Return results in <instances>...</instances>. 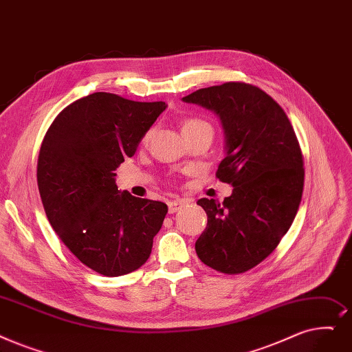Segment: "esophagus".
I'll list each match as a JSON object with an SVG mask.
<instances>
[{
	"label": "esophagus",
	"instance_id": "1",
	"mask_svg": "<svg viewBox=\"0 0 352 352\" xmlns=\"http://www.w3.org/2000/svg\"><path fill=\"white\" fill-rule=\"evenodd\" d=\"M184 206H186V201H182V200H173V201L168 203V211H170V214H174V212L179 211Z\"/></svg>",
	"mask_w": 352,
	"mask_h": 352
}]
</instances>
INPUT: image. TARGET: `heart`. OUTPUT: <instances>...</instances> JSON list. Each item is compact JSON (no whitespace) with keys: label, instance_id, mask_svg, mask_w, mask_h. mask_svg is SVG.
Wrapping results in <instances>:
<instances>
[{"label":"heart","instance_id":"b5f03b06","mask_svg":"<svg viewBox=\"0 0 352 352\" xmlns=\"http://www.w3.org/2000/svg\"><path fill=\"white\" fill-rule=\"evenodd\" d=\"M201 131H207V132H211V133H212L211 125L208 124L207 120H204V119H201V118H188V119H186L184 122H182V135H190V133L201 132ZM152 133H154V131L149 129V131L144 135V140H142L144 144H146V142L151 140Z\"/></svg>","mask_w":352,"mask_h":352}]
</instances>
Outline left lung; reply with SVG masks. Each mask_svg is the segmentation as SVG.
I'll use <instances>...</instances> for the list:
<instances>
[{
	"label": "left lung",
	"mask_w": 352,
	"mask_h": 352,
	"mask_svg": "<svg viewBox=\"0 0 352 352\" xmlns=\"http://www.w3.org/2000/svg\"><path fill=\"white\" fill-rule=\"evenodd\" d=\"M182 100L219 115L226 157L216 177L233 187L223 203L197 201L207 212L197 256L217 272L244 273L278 248L295 220L305 177L298 138L279 103L249 83L198 89Z\"/></svg>",
	"instance_id": "left-lung-1"
}]
</instances>
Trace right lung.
Returning <instances> with one entry per match:
<instances>
[{"instance_id": "1", "label": "right lung", "mask_w": 352, "mask_h": 352, "mask_svg": "<svg viewBox=\"0 0 352 352\" xmlns=\"http://www.w3.org/2000/svg\"><path fill=\"white\" fill-rule=\"evenodd\" d=\"M165 108L96 91L66 106L43 140L37 184L45 216L66 248L103 276L140 269L168 212L115 182L116 168Z\"/></svg>"}]
</instances>
